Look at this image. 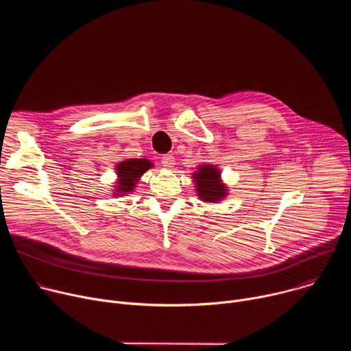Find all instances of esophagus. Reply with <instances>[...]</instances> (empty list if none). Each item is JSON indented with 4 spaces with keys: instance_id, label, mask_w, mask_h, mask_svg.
Returning <instances> with one entry per match:
<instances>
[{
    "instance_id": "obj_1",
    "label": "esophagus",
    "mask_w": 351,
    "mask_h": 351,
    "mask_svg": "<svg viewBox=\"0 0 351 351\" xmlns=\"http://www.w3.org/2000/svg\"><path fill=\"white\" fill-rule=\"evenodd\" d=\"M161 164H162L165 168H172V165L175 164V158L172 157V154L162 156V157H161Z\"/></svg>"
}]
</instances>
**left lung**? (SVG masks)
I'll list each match as a JSON object with an SVG mask.
<instances>
[{
  "label": "left lung",
  "mask_w": 351,
  "mask_h": 351,
  "mask_svg": "<svg viewBox=\"0 0 351 351\" xmlns=\"http://www.w3.org/2000/svg\"><path fill=\"white\" fill-rule=\"evenodd\" d=\"M197 182V191L203 202H218L225 197V186L219 182V171L211 165L199 167V171L194 173Z\"/></svg>",
  "instance_id": "8db88e82"
}]
</instances>
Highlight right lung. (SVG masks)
Instances as JSON below:
<instances>
[{
    "label": "right lung",
    "instance_id": "add662e5",
    "mask_svg": "<svg viewBox=\"0 0 351 351\" xmlns=\"http://www.w3.org/2000/svg\"><path fill=\"white\" fill-rule=\"evenodd\" d=\"M152 168V162L148 160H129L121 162L117 169L119 175V183H118V191L119 193H128L132 191L137 179L148 169Z\"/></svg>",
    "mask_w": 351,
    "mask_h": 351
}]
</instances>
